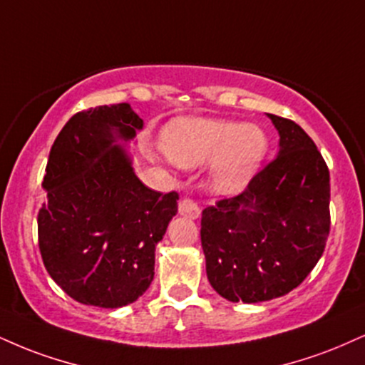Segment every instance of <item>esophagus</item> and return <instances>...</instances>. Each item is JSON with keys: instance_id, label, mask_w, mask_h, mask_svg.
Instances as JSON below:
<instances>
[{"instance_id": "1", "label": "esophagus", "mask_w": 365, "mask_h": 365, "mask_svg": "<svg viewBox=\"0 0 365 365\" xmlns=\"http://www.w3.org/2000/svg\"><path fill=\"white\" fill-rule=\"evenodd\" d=\"M178 212L188 219H197L200 216L199 205H197V202L194 199H190V197H183V199L180 200Z\"/></svg>"}]
</instances>
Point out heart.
Segmentation results:
<instances>
[{
    "mask_svg": "<svg viewBox=\"0 0 365 365\" xmlns=\"http://www.w3.org/2000/svg\"><path fill=\"white\" fill-rule=\"evenodd\" d=\"M163 151L175 165L194 168L212 158L210 180L217 192L235 194L253 178L269 151L262 127L222 118H178L166 127Z\"/></svg>",
    "mask_w": 365,
    "mask_h": 365,
    "instance_id": "b5f03b06",
    "label": "heart"
}]
</instances>
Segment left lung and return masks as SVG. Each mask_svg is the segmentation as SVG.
Returning <instances> with one entry per match:
<instances>
[{"mask_svg": "<svg viewBox=\"0 0 365 365\" xmlns=\"http://www.w3.org/2000/svg\"><path fill=\"white\" fill-rule=\"evenodd\" d=\"M269 117L280 134L279 155L243 192L202 212L207 279L232 302L291 292L314 269L330 235V171L322 153L296 122Z\"/></svg>", "mask_w": 365, "mask_h": 365, "instance_id": "8db88e82", "label": "left lung"}]
</instances>
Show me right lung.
Segmentation results:
<instances>
[{
	"instance_id": "add662e5",
	"label": "right lung",
	"mask_w": 365,
	"mask_h": 365,
	"mask_svg": "<svg viewBox=\"0 0 365 365\" xmlns=\"http://www.w3.org/2000/svg\"><path fill=\"white\" fill-rule=\"evenodd\" d=\"M140 127L127 103L102 105L74 113L51 148L38 250L54 282L81 304L120 308L143 296L156 243L178 212L177 192L148 188L115 144Z\"/></svg>"
}]
</instances>
